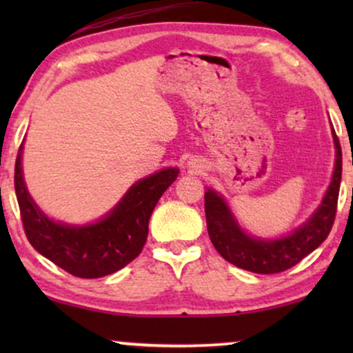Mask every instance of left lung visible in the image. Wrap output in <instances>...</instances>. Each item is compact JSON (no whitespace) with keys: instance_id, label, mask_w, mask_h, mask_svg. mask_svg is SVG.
I'll return each instance as SVG.
<instances>
[{"instance_id":"left-lung-1","label":"left lung","mask_w":353,"mask_h":353,"mask_svg":"<svg viewBox=\"0 0 353 353\" xmlns=\"http://www.w3.org/2000/svg\"><path fill=\"white\" fill-rule=\"evenodd\" d=\"M332 138L336 146V165L330 188L310 219L284 238L260 239L245 234L223 197L214 190L205 191L207 231L221 257L252 273H281L297 265L327 238L336 219L342 176V151L334 130Z\"/></svg>"}]
</instances>
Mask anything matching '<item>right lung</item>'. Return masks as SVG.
<instances>
[{
	"label": "right lung",
	"mask_w": 353,
	"mask_h": 353,
	"mask_svg": "<svg viewBox=\"0 0 353 353\" xmlns=\"http://www.w3.org/2000/svg\"><path fill=\"white\" fill-rule=\"evenodd\" d=\"M22 144L14 170V188L27 239L43 257L79 278H103L141 254L154 207L176 180L178 168H163L134 183L122 201L91 225L74 226L51 220L28 194L22 176Z\"/></svg>",
	"instance_id": "right-lung-1"
}]
</instances>
